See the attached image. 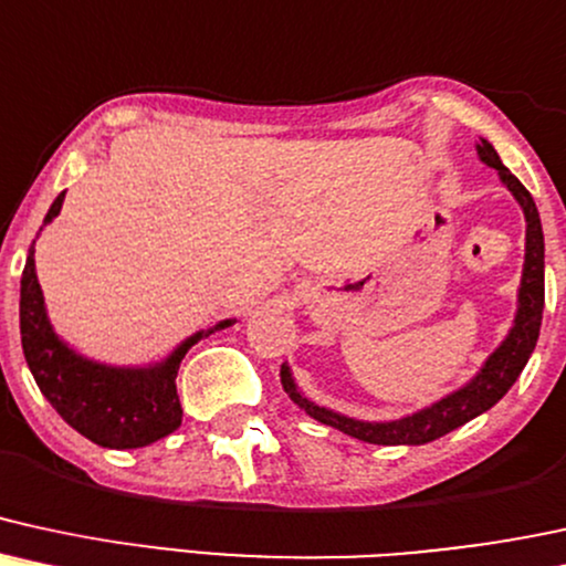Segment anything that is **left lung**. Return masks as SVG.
<instances>
[{
  "label": "left lung",
  "instance_id": "obj_1",
  "mask_svg": "<svg viewBox=\"0 0 566 566\" xmlns=\"http://www.w3.org/2000/svg\"><path fill=\"white\" fill-rule=\"evenodd\" d=\"M476 153L488 166L497 169L503 185L514 192V198L524 209V219H527V254H524V272H522V289H520V310H516V321L506 342L497 347L493 355L488 357L484 368L476 374L471 384L463 389L453 391L444 400L434 402L427 410L400 418V421L389 423H365L355 421V418L338 416L334 410H325L321 405L310 402L302 391L296 389L291 370L281 368L283 389L294 400L304 413L315 418V421L334 427L344 434L355 437V440L370 442V444H427L440 440L471 418H476L484 410H490L501 400L506 391L514 387V381L527 365L530 355H533L537 336H541V321H543V304H546V283H543V228L541 217H537V206L530 196V190L503 166L501 156H497L493 145L488 139H480Z\"/></svg>",
  "mask_w": 566,
  "mask_h": 566
}]
</instances>
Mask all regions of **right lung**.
Here are the masks:
<instances>
[{
  "instance_id": "obj_1",
  "label": "right lung",
  "mask_w": 566,
  "mask_h": 566,
  "mask_svg": "<svg viewBox=\"0 0 566 566\" xmlns=\"http://www.w3.org/2000/svg\"><path fill=\"white\" fill-rule=\"evenodd\" d=\"M63 198L65 192H60L46 211L44 224L60 214ZM228 325L232 321L198 331L171 352L169 360L153 368H111L76 355L55 336L46 321L42 289L33 268V245L20 277V342L33 381L60 418L99 448H145L179 429L182 405L175 384L179 363L192 344Z\"/></svg>"
}]
</instances>
